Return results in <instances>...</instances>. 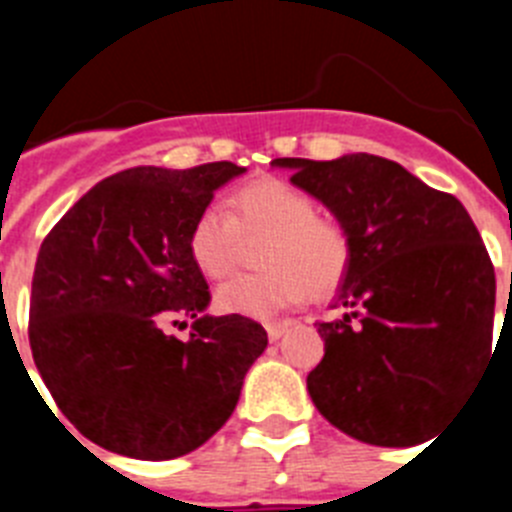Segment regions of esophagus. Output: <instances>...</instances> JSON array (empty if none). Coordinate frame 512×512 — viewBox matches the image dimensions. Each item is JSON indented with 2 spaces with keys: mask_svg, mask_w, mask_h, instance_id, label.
I'll use <instances>...</instances> for the list:
<instances>
[{
  "mask_svg": "<svg viewBox=\"0 0 512 512\" xmlns=\"http://www.w3.org/2000/svg\"><path fill=\"white\" fill-rule=\"evenodd\" d=\"M289 325H292L289 320H284V323H266V333H269V341H279V338L287 333Z\"/></svg>",
  "mask_w": 512,
  "mask_h": 512,
  "instance_id": "1",
  "label": "esophagus"
}]
</instances>
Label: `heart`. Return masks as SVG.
I'll list each match as a JSON object with an SVG mask.
<instances>
[{"instance_id": "heart-1", "label": "heart", "mask_w": 512, "mask_h": 512, "mask_svg": "<svg viewBox=\"0 0 512 512\" xmlns=\"http://www.w3.org/2000/svg\"><path fill=\"white\" fill-rule=\"evenodd\" d=\"M269 241L256 274H238L215 292L217 307L243 318H274L307 297L328 295L346 277L351 241L346 230L318 215L310 194L282 179H259L230 197V212L207 205L194 217L187 248L210 279L228 277L241 259L243 238Z\"/></svg>"}]
</instances>
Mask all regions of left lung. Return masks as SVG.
<instances>
[{
  "instance_id": "obj_1",
  "label": "left lung",
  "mask_w": 512,
  "mask_h": 512,
  "mask_svg": "<svg viewBox=\"0 0 512 512\" xmlns=\"http://www.w3.org/2000/svg\"><path fill=\"white\" fill-rule=\"evenodd\" d=\"M323 202L351 264L318 323L325 356L307 374L315 408L372 446H415L469 395L492 361L495 269L472 217L400 164L369 153L274 158Z\"/></svg>"
}]
</instances>
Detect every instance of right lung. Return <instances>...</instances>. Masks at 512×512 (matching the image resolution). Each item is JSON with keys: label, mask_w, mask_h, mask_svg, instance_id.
<instances>
[{"label": "right lung", "mask_w": 512, "mask_h": 512, "mask_svg": "<svg viewBox=\"0 0 512 512\" xmlns=\"http://www.w3.org/2000/svg\"><path fill=\"white\" fill-rule=\"evenodd\" d=\"M215 161L138 166L94 184L45 235L33 274L30 348L58 410L92 443L164 461L200 449L233 415L266 330L243 315H205L189 228L243 174ZM195 320L189 342L163 325Z\"/></svg>", "instance_id": "add662e5"}]
</instances>
